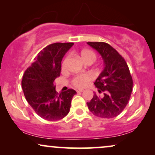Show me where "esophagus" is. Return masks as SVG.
Returning a JSON list of instances; mask_svg holds the SVG:
<instances>
[{
  "mask_svg": "<svg viewBox=\"0 0 155 155\" xmlns=\"http://www.w3.org/2000/svg\"><path fill=\"white\" fill-rule=\"evenodd\" d=\"M76 92H84V90H82V89H77V90H76Z\"/></svg>",
  "mask_w": 155,
  "mask_h": 155,
  "instance_id": "obj_1",
  "label": "esophagus"
}]
</instances>
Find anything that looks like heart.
I'll list each match as a JSON object with an SVG mask.
<instances>
[{
    "mask_svg": "<svg viewBox=\"0 0 155 155\" xmlns=\"http://www.w3.org/2000/svg\"><path fill=\"white\" fill-rule=\"evenodd\" d=\"M81 58L84 62L87 61L89 60L95 61L96 60V54L94 51L91 50H85L81 52ZM65 62H66V59L64 60L63 66L65 65ZM92 79H93V76L92 74H88V73L79 74L73 78L72 84L76 87H84L87 86V84L92 81Z\"/></svg>",
    "mask_w": 155,
    "mask_h": 155,
    "instance_id": "obj_1",
    "label": "heart"
}]
</instances>
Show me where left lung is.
<instances>
[{
    "mask_svg": "<svg viewBox=\"0 0 155 155\" xmlns=\"http://www.w3.org/2000/svg\"><path fill=\"white\" fill-rule=\"evenodd\" d=\"M99 52L104 68L94 84L98 89L90 102L88 108L95 116L114 118L126 107L133 90V79L127 63L116 49L105 42H87Z\"/></svg>",
    "mask_w": 155,
    "mask_h": 155,
    "instance_id": "obj_1",
    "label": "left lung"
}]
</instances>
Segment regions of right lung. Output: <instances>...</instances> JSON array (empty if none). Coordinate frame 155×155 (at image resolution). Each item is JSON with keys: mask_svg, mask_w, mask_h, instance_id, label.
Here are the masks:
<instances>
[{"mask_svg": "<svg viewBox=\"0 0 155 155\" xmlns=\"http://www.w3.org/2000/svg\"><path fill=\"white\" fill-rule=\"evenodd\" d=\"M74 43H54L44 48L25 71L22 87L35 113L48 121L60 120L69 113L76 92L73 89L58 93L54 81L60 76L61 61Z\"/></svg>", "mask_w": 155, "mask_h": 155, "instance_id": "obj_1", "label": "right lung"}]
</instances>
